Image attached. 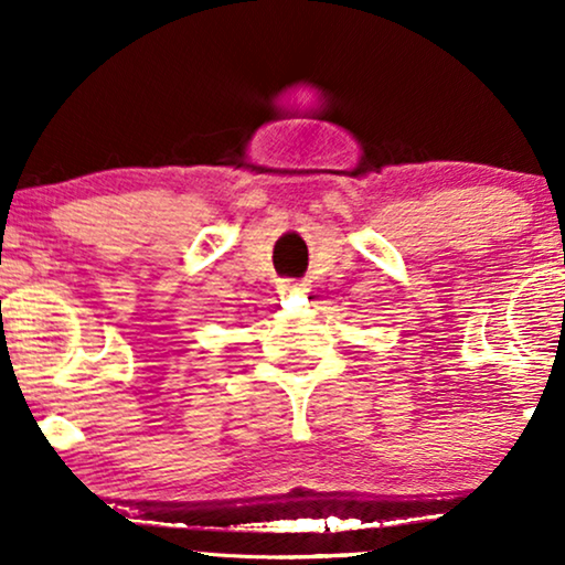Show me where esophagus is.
<instances>
[{"instance_id": "obj_1", "label": "esophagus", "mask_w": 565, "mask_h": 565, "mask_svg": "<svg viewBox=\"0 0 565 565\" xmlns=\"http://www.w3.org/2000/svg\"><path fill=\"white\" fill-rule=\"evenodd\" d=\"M280 296H292V292H306V282H292V280H282L277 285Z\"/></svg>"}]
</instances>
